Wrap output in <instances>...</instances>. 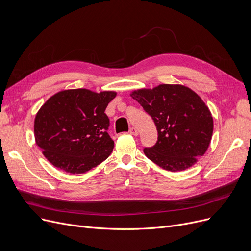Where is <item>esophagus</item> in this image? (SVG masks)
<instances>
[{
	"mask_svg": "<svg viewBox=\"0 0 251 251\" xmlns=\"http://www.w3.org/2000/svg\"><path fill=\"white\" fill-rule=\"evenodd\" d=\"M129 133H130V134H132V135H134V136H137V135H138V131H137V129H136V128H134V127H131V128L129 129Z\"/></svg>",
	"mask_w": 251,
	"mask_h": 251,
	"instance_id": "obj_1",
	"label": "esophagus"
}]
</instances>
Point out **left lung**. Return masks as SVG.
Returning <instances> with one entry per match:
<instances>
[{
	"instance_id": "left-lung-1",
	"label": "left lung",
	"mask_w": 251,
	"mask_h": 251,
	"mask_svg": "<svg viewBox=\"0 0 251 251\" xmlns=\"http://www.w3.org/2000/svg\"><path fill=\"white\" fill-rule=\"evenodd\" d=\"M153 120L157 140L143 149L151 161L178 172L192 167L207 150L214 122L208 108L190 88L162 84L131 94Z\"/></svg>"
}]
</instances>
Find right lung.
<instances>
[{"label":"right lung","mask_w":251,"mask_h":251,"mask_svg":"<svg viewBox=\"0 0 251 251\" xmlns=\"http://www.w3.org/2000/svg\"><path fill=\"white\" fill-rule=\"evenodd\" d=\"M115 97L113 91L79 88L50 98L34 120L35 141L47 160L65 172L81 174L107 159L114 141L104 111Z\"/></svg>","instance_id":"1"}]
</instances>
